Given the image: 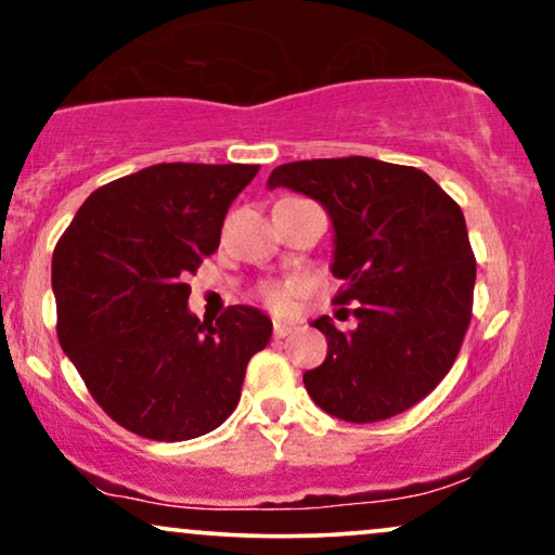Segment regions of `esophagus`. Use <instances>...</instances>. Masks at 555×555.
<instances>
[{"label":"esophagus","mask_w":555,"mask_h":555,"mask_svg":"<svg viewBox=\"0 0 555 555\" xmlns=\"http://www.w3.org/2000/svg\"><path fill=\"white\" fill-rule=\"evenodd\" d=\"M291 332H293V326L291 324H280V321H275V326H272V334H275V339H285Z\"/></svg>","instance_id":"34e87169"}]
</instances>
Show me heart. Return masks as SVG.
Segmentation results:
<instances>
[{
	"instance_id": "b5f03b06",
	"label": "heart",
	"mask_w": 555,
	"mask_h": 555,
	"mask_svg": "<svg viewBox=\"0 0 555 555\" xmlns=\"http://www.w3.org/2000/svg\"><path fill=\"white\" fill-rule=\"evenodd\" d=\"M293 293H296V285H280V283H267L259 288V298L267 309L283 313L291 309L293 304Z\"/></svg>"
}]
</instances>
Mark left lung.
<instances>
[{
    "label": "left lung",
    "mask_w": 555,
    "mask_h": 555,
    "mask_svg": "<svg viewBox=\"0 0 555 555\" xmlns=\"http://www.w3.org/2000/svg\"><path fill=\"white\" fill-rule=\"evenodd\" d=\"M267 188H291L324 205L334 225V304L358 324L330 317L311 326L326 360L304 373L317 406L367 424L433 393L461 352L470 324L476 257L461 205L416 167L367 156L291 162Z\"/></svg>",
    "instance_id": "left-lung-1"
}]
</instances>
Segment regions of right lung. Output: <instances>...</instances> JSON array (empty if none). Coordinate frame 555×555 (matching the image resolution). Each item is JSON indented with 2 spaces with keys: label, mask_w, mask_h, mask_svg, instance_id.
Returning a JSON list of instances; mask_svg holds the SVG:
<instances>
[{
  "label": "right lung",
  "mask_w": 555,
  "mask_h": 555,
  "mask_svg": "<svg viewBox=\"0 0 555 555\" xmlns=\"http://www.w3.org/2000/svg\"><path fill=\"white\" fill-rule=\"evenodd\" d=\"M257 164H154L102 184L53 249L59 341L105 414L149 440L221 427L272 321L231 306L216 324L184 283L221 244Z\"/></svg>",
  "instance_id": "add662e5"
}]
</instances>
